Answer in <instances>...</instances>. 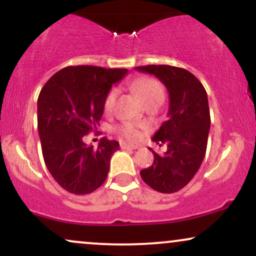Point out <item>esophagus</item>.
<instances>
[{
    "label": "esophagus",
    "instance_id": "34e87169",
    "mask_svg": "<svg viewBox=\"0 0 256 256\" xmlns=\"http://www.w3.org/2000/svg\"><path fill=\"white\" fill-rule=\"evenodd\" d=\"M120 148L125 149V150H136V149H138V146H137L126 144V143H122V144H120Z\"/></svg>",
    "mask_w": 256,
    "mask_h": 256
}]
</instances>
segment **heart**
Here are the masks:
<instances>
[{"label": "heart", "mask_w": 256, "mask_h": 256, "mask_svg": "<svg viewBox=\"0 0 256 256\" xmlns=\"http://www.w3.org/2000/svg\"><path fill=\"white\" fill-rule=\"evenodd\" d=\"M134 89H136L140 100H142L144 104L148 101H152V100L164 98L162 86H161L160 83H158V80H155V79H152V78L140 79V80H138L136 85H134ZM116 91L112 90L104 100V107L106 112L112 110V108H113L114 106V102H116ZM119 131H120V134L128 140H140V136H142L140 131L131 124L122 125Z\"/></svg>", "instance_id": "obj_1"}]
</instances>
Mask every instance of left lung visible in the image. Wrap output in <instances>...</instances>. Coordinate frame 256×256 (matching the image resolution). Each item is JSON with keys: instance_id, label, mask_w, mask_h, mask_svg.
I'll list each match as a JSON object with an SVG mask.
<instances>
[{"instance_id": "8db88e82", "label": "left lung", "mask_w": 256, "mask_h": 256, "mask_svg": "<svg viewBox=\"0 0 256 256\" xmlns=\"http://www.w3.org/2000/svg\"><path fill=\"white\" fill-rule=\"evenodd\" d=\"M134 70L154 74L170 95L168 119L152 136L156 144H166L167 150L158 155L149 148L154 162L140 171V177L158 192H179L194 178L206 155L210 128L207 92L201 82L184 68L148 64Z\"/></svg>"}]
</instances>
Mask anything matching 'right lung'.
<instances>
[{
  "mask_svg": "<svg viewBox=\"0 0 256 256\" xmlns=\"http://www.w3.org/2000/svg\"><path fill=\"white\" fill-rule=\"evenodd\" d=\"M126 68L68 66L44 84L37 101L38 134L46 168L66 192L85 195L104 183L116 140L104 137L98 148L83 137L98 130L104 100Z\"/></svg>",
  "mask_w": 256,
  "mask_h": 256,
  "instance_id": "1",
  "label": "right lung"
}]
</instances>
